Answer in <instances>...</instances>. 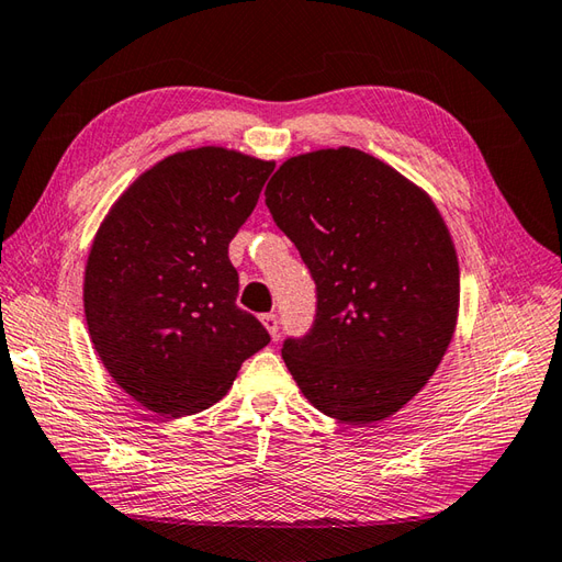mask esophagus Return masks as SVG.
I'll return each mask as SVG.
<instances>
[{
	"instance_id": "obj_1",
	"label": "esophagus",
	"mask_w": 562,
	"mask_h": 562,
	"mask_svg": "<svg viewBox=\"0 0 562 562\" xmlns=\"http://www.w3.org/2000/svg\"><path fill=\"white\" fill-rule=\"evenodd\" d=\"M260 323L266 325V330L270 333V337H278V333H280V318L276 316V313H263V316H260Z\"/></svg>"
}]
</instances>
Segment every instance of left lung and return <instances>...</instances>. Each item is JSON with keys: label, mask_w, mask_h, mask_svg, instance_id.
Returning <instances> with one entry per match:
<instances>
[{"label": "left lung", "mask_w": 562, "mask_h": 562, "mask_svg": "<svg viewBox=\"0 0 562 562\" xmlns=\"http://www.w3.org/2000/svg\"><path fill=\"white\" fill-rule=\"evenodd\" d=\"M266 203L318 292L311 333L282 347L286 369L333 419H387L436 373L458 328L446 220L412 179L349 146L286 158Z\"/></svg>", "instance_id": "left-lung-1"}]
</instances>
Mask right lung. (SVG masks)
Segmentation results:
<instances>
[{
    "label": "right lung",
    "instance_id": "add662e5",
    "mask_svg": "<svg viewBox=\"0 0 562 562\" xmlns=\"http://www.w3.org/2000/svg\"><path fill=\"white\" fill-rule=\"evenodd\" d=\"M272 167L222 146L179 150L138 175L100 222L83 276L90 342L112 381L155 414L207 409L270 342L237 306L227 249Z\"/></svg>",
    "mask_w": 562,
    "mask_h": 562
}]
</instances>
